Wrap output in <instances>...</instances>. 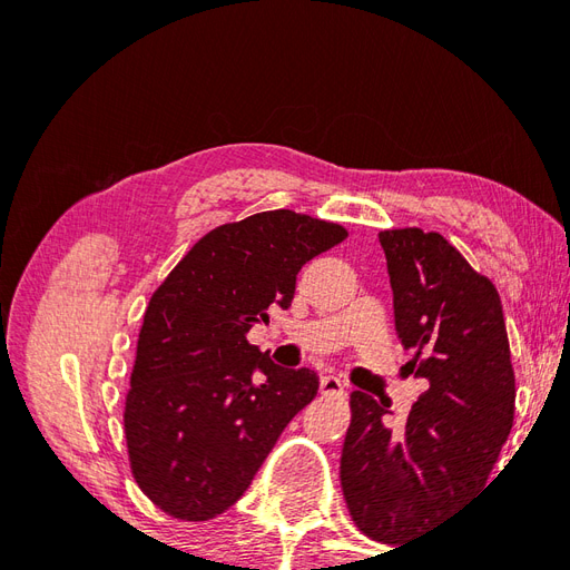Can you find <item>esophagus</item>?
Segmentation results:
<instances>
[{"label":"esophagus","mask_w":570,"mask_h":570,"mask_svg":"<svg viewBox=\"0 0 570 570\" xmlns=\"http://www.w3.org/2000/svg\"><path fill=\"white\" fill-rule=\"evenodd\" d=\"M321 392L323 394H344V383L340 381L337 375H323L321 377Z\"/></svg>","instance_id":"1"}]
</instances>
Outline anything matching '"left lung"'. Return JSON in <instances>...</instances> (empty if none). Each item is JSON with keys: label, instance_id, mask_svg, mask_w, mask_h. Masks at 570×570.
Listing matches in <instances>:
<instances>
[{"label": "left lung", "instance_id": "1", "mask_svg": "<svg viewBox=\"0 0 570 570\" xmlns=\"http://www.w3.org/2000/svg\"><path fill=\"white\" fill-rule=\"evenodd\" d=\"M377 239L396 335L413 354L406 366L428 390L404 428L387 423V404L352 392L340 482L354 525L400 544L485 488L513 425L515 377L502 302L485 275L440 233L394 228Z\"/></svg>", "mask_w": 570, "mask_h": 570}]
</instances>
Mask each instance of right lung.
I'll list each match as a JSON object with an SVG mask.
<instances>
[{"label": "right lung", "mask_w": 570, "mask_h": 570, "mask_svg": "<svg viewBox=\"0 0 570 570\" xmlns=\"http://www.w3.org/2000/svg\"><path fill=\"white\" fill-rule=\"evenodd\" d=\"M344 237L337 223L262 212L206 233L154 289L124 425L132 478L164 513L199 523L230 509L316 396L314 371L278 368L247 333L287 308L302 266Z\"/></svg>", "instance_id": "add662e5"}]
</instances>
